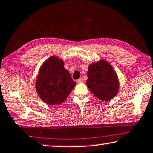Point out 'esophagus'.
Listing matches in <instances>:
<instances>
[{"label":"esophagus","instance_id":"34e87169","mask_svg":"<svg viewBox=\"0 0 153 153\" xmlns=\"http://www.w3.org/2000/svg\"><path fill=\"white\" fill-rule=\"evenodd\" d=\"M77 83H83V80L82 78H79V79L77 80Z\"/></svg>","mask_w":153,"mask_h":153}]
</instances>
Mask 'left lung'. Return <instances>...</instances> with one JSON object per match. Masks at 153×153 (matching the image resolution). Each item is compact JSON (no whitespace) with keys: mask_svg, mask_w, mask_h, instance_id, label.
Listing matches in <instances>:
<instances>
[{"mask_svg":"<svg viewBox=\"0 0 153 153\" xmlns=\"http://www.w3.org/2000/svg\"><path fill=\"white\" fill-rule=\"evenodd\" d=\"M86 84L98 99L107 101L117 94L119 83L111 65L106 61L101 60L89 65Z\"/></svg>","mask_w":153,"mask_h":153,"instance_id":"obj_1","label":"left lung"}]
</instances>
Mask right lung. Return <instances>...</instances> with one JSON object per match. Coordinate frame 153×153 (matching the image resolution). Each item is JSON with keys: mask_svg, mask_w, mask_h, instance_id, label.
Wrapping results in <instances>:
<instances>
[{"mask_svg": "<svg viewBox=\"0 0 153 153\" xmlns=\"http://www.w3.org/2000/svg\"><path fill=\"white\" fill-rule=\"evenodd\" d=\"M76 85L64 61L52 56L40 67L36 82V91L44 103L54 105L66 100Z\"/></svg>", "mask_w": 153, "mask_h": 153, "instance_id": "obj_1", "label": "right lung"}]
</instances>
